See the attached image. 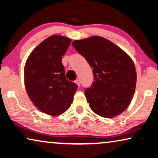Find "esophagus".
I'll list each match as a JSON object with an SVG mask.
<instances>
[{
	"instance_id": "1",
	"label": "esophagus",
	"mask_w": 158,
	"mask_h": 158,
	"mask_svg": "<svg viewBox=\"0 0 158 158\" xmlns=\"http://www.w3.org/2000/svg\"><path fill=\"white\" fill-rule=\"evenodd\" d=\"M74 82H75V83H76V84H77V86H78L79 87L80 86V82H79V80L78 79H77L76 80H75Z\"/></svg>"
}]
</instances>
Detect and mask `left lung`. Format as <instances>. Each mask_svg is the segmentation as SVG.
Returning a JSON list of instances; mask_svg holds the SVG:
<instances>
[{
  "label": "left lung",
  "mask_w": 158,
  "mask_h": 158,
  "mask_svg": "<svg viewBox=\"0 0 158 158\" xmlns=\"http://www.w3.org/2000/svg\"><path fill=\"white\" fill-rule=\"evenodd\" d=\"M72 46L93 68L94 81L84 92L91 109L106 118L123 112L131 102L136 84L131 57L101 36L74 41Z\"/></svg>",
  "instance_id": "1"
}]
</instances>
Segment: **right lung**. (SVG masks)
<instances>
[{"label":"right lung","instance_id":"add662e5","mask_svg":"<svg viewBox=\"0 0 158 158\" xmlns=\"http://www.w3.org/2000/svg\"><path fill=\"white\" fill-rule=\"evenodd\" d=\"M71 39L52 35L30 54L24 67L27 94L41 112L52 116L64 113L71 106L78 86L67 80L62 57Z\"/></svg>","mask_w":158,"mask_h":158}]
</instances>
